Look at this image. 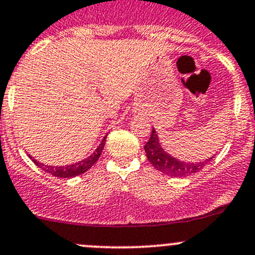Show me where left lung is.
Segmentation results:
<instances>
[{"label":"left lung","instance_id":"obj_1","mask_svg":"<svg viewBox=\"0 0 255 255\" xmlns=\"http://www.w3.org/2000/svg\"><path fill=\"white\" fill-rule=\"evenodd\" d=\"M144 149H145L149 162L160 172L170 177H186L193 175V173L202 170L206 163L210 162L214 157H209L205 161L195 163L181 161V160L171 156L162 149V146L159 143V136H157L155 128H152L151 135H150L148 143L144 145Z\"/></svg>","mask_w":255,"mask_h":255}]
</instances>
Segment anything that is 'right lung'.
<instances>
[{
  "label": "right lung",
  "instance_id": "add662e5",
  "mask_svg": "<svg viewBox=\"0 0 255 255\" xmlns=\"http://www.w3.org/2000/svg\"><path fill=\"white\" fill-rule=\"evenodd\" d=\"M106 136H104V139L101 140L100 145L96 148L95 151L93 152L90 156H88L87 159L82 160V161L72 163V165H66V166H49V165H44V163L36 161L35 159L30 157L33 160L34 163L37 166V167L42 168L44 171H46L47 173H51L52 176L55 177H60V178H72V177H76L78 175H82V173L87 172L90 167L99 160L100 157L101 152H103L104 146H105L106 143Z\"/></svg>",
  "mask_w": 255,
  "mask_h": 255
}]
</instances>
